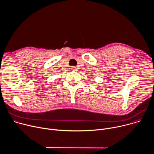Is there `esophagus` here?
<instances>
[{"mask_svg": "<svg viewBox=\"0 0 154 154\" xmlns=\"http://www.w3.org/2000/svg\"><path fill=\"white\" fill-rule=\"evenodd\" d=\"M71 69H72V71H77V69L75 68V67H74V66H72V68H71Z\"/></svg>", "mask_w": 154, "mask_h": 154, "instance_id": "1", "label": "esophagus"}]
</instances>
